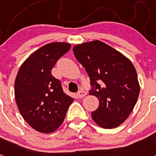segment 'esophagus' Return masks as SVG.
Listing matches in <instances>:
<instances>
[{"mask_svg":"<svg viewBox=\"0 0 156 156\" xmlns=\"http://www.w3.org/2000/svg\"><path fill=\"white\" fill-rule=\"evenodd\" d=\"M86 95H87V93L84 91V90H80V91L77 93V97L80 98L85 97Z\"/></svg>","mask_w":156,"mask_h":156,"instance_id":"esophagus-1","label":"esophagus"}]
</instances>
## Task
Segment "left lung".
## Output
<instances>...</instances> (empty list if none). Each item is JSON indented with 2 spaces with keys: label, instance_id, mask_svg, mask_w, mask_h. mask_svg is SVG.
Returning a JSON list of instances; mask_svg holds the SVG:
<instances>
[{
  "label": "left lung",
  "instance_id": "obj_1",
  "mask_svg": "<svg viewBox=\"0 0 156 156\" xmlns=\"http://www.w3.org/2000/svg\"><path fill=\"white\" fill-rule=\"evenodd\" d=\"M75 57L90 77L89 94L99 100L91 117L99 126H119L131 113L140 92L137 74L133 63L122 53L100 41L73 47Z\"/></svg>",
  "mask_w": 156,
  "mask_h": 156
}]
</instances>
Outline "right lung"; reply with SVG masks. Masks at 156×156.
<instances>
[{"label": "right lung", "mask_w": 156, "mask_h": 156, "mask_svg": "<svg viewBox=\"0 0 156 156\" xmlns=\"http://www.w3.org/2000/svg\"><path fill=\"white\" fill-rule=\"evenodd\" d=\"M71 44L53 42L25 60L15 81V97L23 119L37 131L49 133L62 124L73 98L66 94L51 69Z\"/></svg>", "instance_id": "1"}]
</instances>
